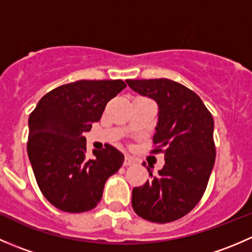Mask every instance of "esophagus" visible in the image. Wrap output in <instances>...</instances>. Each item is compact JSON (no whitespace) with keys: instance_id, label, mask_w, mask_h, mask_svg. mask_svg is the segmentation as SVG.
<instances>
[{"instance_id":"esophagus-1","label":"esophagus","mask_w":252,"mask_h":252,"mask_svg":"<svg viewBox=\"0 0 252 252\" xmlns=\"http://www.w3.org/2000/svg\"><path fill=\"white\" fill-rule=\"evenodd\" d=\"M135 163V158H133V157L131 156H128V155H126V158H124V166H131V164H134Z\"/></svg>"}]
</instances>
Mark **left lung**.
Listing matches in <instances>:
<instances>
[{
    "instance_id": "obj_1",
    "label": "left lung",
    "mask_w": 252,
    "mask_h": 252,
    "mask_svg": "<svg viewBox=\"0 0 252 252\" xmlns=\"http://www.w3.org/2000/svg\"><path fill=\"white\" fill-rule=\"evenodd\" d=\"M131 90L158 106L154 144L164 166L134 188L131 206L138 216L155 223H168L189 213L201 200L216 158L212 114L201 98L169 79L126 80Z\"/></svg>"
}]
</instances>
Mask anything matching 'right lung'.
<instances>
[{"label": "right lung", "instance_id": "1", "mask_svg": "<svg viewBox=\"0 0 252 252\" xmlns=\"http://www.w3.org/2000/svg\"><path fill=\"white\" fill-rule=\"evenodd\" d=\"M123 80H79L47 93L29 116L28 156L37 185L58 210H93L105 183L122 167L124 155L106 145L86 155V139L106 105L126 88Z\"/></svg>", "mask_w": 252, "mask_h": 252}]
</instances>
